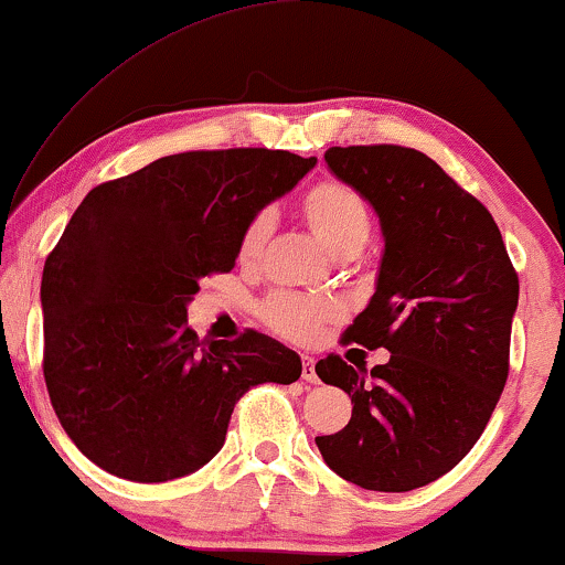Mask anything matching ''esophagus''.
I'll list each match as a JSON object with an SVG mask.
<instances>
[{"instance_id": "esophagus-1", "label": "esophagus", "mask_w": 565, "mask_h": 565, "mask_svg": "<svg viewBox=\"0 0 565 565\" xmlns=\"http://www.w3.org/2000/svg\"><path fill=\"white\" fill-rule=\"evenodd\" d=\"M300 365H303V370H300V377H303L306 383H319V375H316V360L313 358H300Z\"/></svg>"}]
</instances>
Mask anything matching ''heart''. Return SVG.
Returning a JSON list of instances; mask_svg holds the SVG:
<instances>
[{
  "instance_id": "heart-1",
  "label": "heart",
  "mask_w": 565,
  "mask_h": 565,
  "mask_svg": "<svg viewBox=\"0 0 565 565\" xmlns=\"http://www.w3.org/2000/svg\"><path fill=\"white\" fill-rule=\"evenodd\" d=\"M300 221L331 257L350 259L365 249L373 236V213L352 184L323 177L298 198ZM269 236V218L257 213L238 236V262L257 265ZM339 306L329 298H308L298 292H275L259 306V319L273 334L288 342H311L327 323L339 319Z\"/></svg>"
}]
</instances>
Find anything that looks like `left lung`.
Returning a JSON list of instances; mask_svg holds the SVG:
<instances>
[{
  "label": "left lung",
  "instance_id": "left-lung-1",
  "mask_svg": "<svg viewBox=\"0 0 565 565\" xmlns=\"http://www.w3.org/2000/svg\"><path fill=\"white\" fill-rule=\"evenodd\" d=\"M327 164L370 200L385 236L375 296L344 339L391 360L316 362L354 404L350 424L316 445L344 481L412 491L450 473L483 435L509 375L520 277L486 205L427 153L331 146Z\"/></svg>",
  "mask_w": 565,
  "mask_h": 565
}]
</instances>
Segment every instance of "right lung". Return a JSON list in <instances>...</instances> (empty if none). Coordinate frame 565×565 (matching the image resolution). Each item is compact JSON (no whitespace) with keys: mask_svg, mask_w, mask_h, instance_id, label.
<instances>
[{"mask_svg":"<svg viewBox=\"0 0 565 565\" xmlns=\"http://www.w3.org/2000/svg\"><path fill=\"white\" fill-rule=\"evenodd\" d=\"M316 159L184 151L97 184L43 267V375L61 427L107 473L161 483L223 447L238 398L296 383L300 358L259 331L198 339L188 303L231 273L238 236Z\"/></svg>","mask_w":565,"mask_h":565,"instance_id":"obj_1","label":"right lung"}]
</instances>
